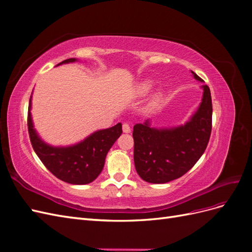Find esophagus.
Masks as SVG:
<instances>
[{
	"mask_svg": "<svg viewBox=\"0 0 252 252\" xmlns=\"http://www.w3.org/2000/svg\"><path fill=\"white\" fill-rule=\"evenodd\" d=\"M131 131V128H130V126H129L127 123H124L123 124V132H125V133H129Z\"/></svg>",
	"mask_w": 252,
	"mask_h": 252,
	"instance_id": "esophagus-1",
	"label": "esophagus"
}]
</instances>
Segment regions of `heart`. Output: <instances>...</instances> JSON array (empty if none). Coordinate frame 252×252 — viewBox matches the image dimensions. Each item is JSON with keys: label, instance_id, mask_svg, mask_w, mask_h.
I'll return each instance as SVG.
<instances>
[{"label": "heart", "instance_id": "1", "mask_svg": "<svg viewBox=\"0 0 252 252\" xmlns=\"http://www.w3.org/2000/svg\"><path fill=\"white\" fill-rule=\"evenodd\" d=\"M155 83L150 80H145L139 83L138 85L135 86V94L139 96H145L147 95L150 91L154 88Z\"/></svg>", "mask_w": 252, "mask_h": 252}]
</instances>
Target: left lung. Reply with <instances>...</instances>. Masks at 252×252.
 <instances>
[{
  "label": "left lung",
  "instance_id": "8db88e82",
  "mask_svg": "<svg viewBox=\"0 0 252 252\" xmlns=\"http://www.w3.org/2000/svg\"><path fill=\"white\" fill-rule=\"evenodd\" d=\"M196 81L203 80L191 71ZM203 96L196 111L184 125L152 127L150 120L133 126L134 166L140 177L152 184L181 178L194 166L207 147L211 133L210 89L202 85Z\"/></svg>",
  "mask_w": 252,
  "mask_h": 252
}]
</instances>
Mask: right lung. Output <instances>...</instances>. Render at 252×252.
Here are the masks:
<instances>
[{
	"instance_id": "obj_1",
	"label": "right lung",
	"mask_w": 252,
	"mask_h": 252,
	"mask_svg": "<svg viewBox=\"0 0 252 252\" xmlns=\"http://www.w3.org/2000/svg\"><path fill=\"white\" fill-rule=\"evenodd\" d=\"M78 59H67L57 66L78 62ZM32 100L28 106V132L33 150L45 167L60 180L73 185H85L94 182L103 170L105 158L119 136L122 124L101 129L83 141L69 146H52L41 139L36 132L32 117Z\"/></svg>"
}]
</instances>
